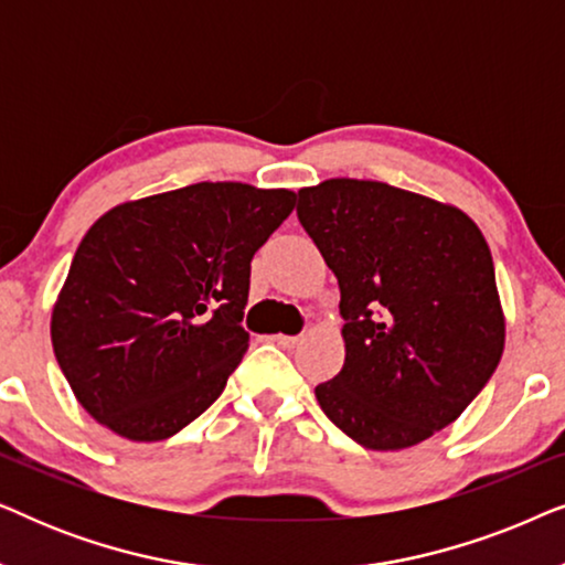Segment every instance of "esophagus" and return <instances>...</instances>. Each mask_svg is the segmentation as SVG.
I'll list each match as a JSON object with an SVG mask.
<instances>
[{"instance_id": "esophagus-1", "label": "esophagus", "mask_w": 565, "mask_h": 565, "mask_svg": "<svg viewBox=\"0 0 565 565\" xmlns=\"http://www.w3.org/2000/svg\"><path fill=\"white\" fill-rule=\"evenodd\" d=\"M275 344L282 347V350H292L300 342V337H288V334H275Z\"/></svg>"}]
</instances>
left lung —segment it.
Masks as SVG:
<instances>
[{
    "instance_id": "left-lung-1",
    "label": "left lung",
    "mask_w": 565,
    "mask_h": 565,
    "mask_svg": "<svg viewBox=\"0 0 565 565\" xmlns=\"http://www.w3.org/2000/svg\"><path fill=\"white\" fill-rule=\"evenodd\" d=\"M298 218L337 275L344 365L323 414L367 450H404L466 412L504 352L481 228L460 207L385 182L298 190Z\"/></svg>"
}]
</instances>
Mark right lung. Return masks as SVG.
<instances>
[{"mask_svg":"<svg viewBox=\"0 0 565 565\" xmlns=\"http://www.w3.org/2000/svg\"><path fill=\"white\" fill-rule=\"evenodd\" d=\"M292 207V190L198 182L92 223L51 313L58 367L92 419L159 443L221 396L249 347L252 257Z\"/></svg>","mask_w":565,"mask_h":565,"instance_id":"obj_1","label":"right lung"}]
</instances>
